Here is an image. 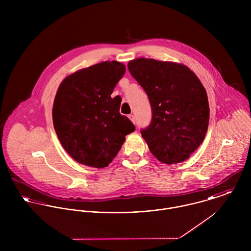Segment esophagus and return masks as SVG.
<instances>
[{"label": "esophagus", "instance_id": "obj_1", "mask_svg": "<svg viewBox=\"0 0 251 251\" xmlns=\"http://www.w3.org/2000/svg\"><path fill=\"white\" fill-rule=\"evenodd\" d=\"M128 118H129V120H130L133 124H135V118H134L133 115H128Z\"/></svg>", "mask_w": 251, "mask_h": 251}]
</instances>
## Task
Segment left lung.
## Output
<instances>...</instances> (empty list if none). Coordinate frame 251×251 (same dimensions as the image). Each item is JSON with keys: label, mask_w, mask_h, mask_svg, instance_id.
Returning <instances> with one entry per match:
<instances>
[{"label": "left lung", "mask_w": 251, "mask_h": 251, "mask_svg": "<svg viewBox=\"0 0 251 251\" xmlns=\"http://www.w3.org/2000/svg\"><path fill=\"white\" fill-rule=\"evenodd\" d=\"M146 92L151 122L141 129L151 152L162 163L184 161L204 141L210 107L207 92L187 67L139 58L127 65Z\"/></svg>", "instance_id": "1"}]
</instances>
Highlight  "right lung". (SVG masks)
Returning <instances> with one entry per match:
<instances>
[{
    "label": "right lung",
    "instance_id": "1",
    "mask_svg": "<svg viewBox=\"0 0 251 251\" xmlns=\"http://www.w3.org/2000/svg\"><path fill=\"white\" fill-rule=\"evenodd\" d=\"M126 72L124 64L103 62L66 77L52 110L57 136L77 162L103 168L121 150L126 136L135 130L121 115V99L111 98Z\"/></svg>",
    "mask_w": 251,
    "mask_h": 251
}]
</instances>
